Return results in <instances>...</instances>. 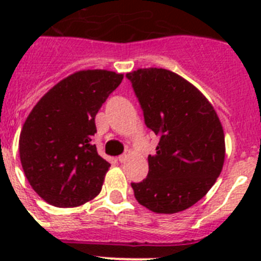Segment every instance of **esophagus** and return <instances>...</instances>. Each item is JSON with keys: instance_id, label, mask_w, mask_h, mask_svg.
<instances>
[{"instance_id": "1", "label": "esophagus", "mask_w": 261, "mask_h": 261, "mask_svg": "<svg viewBox=\"0 0 261 261\" xmlns=\"http://www.w3.org/2000/svg\"><path fill=\"white\" fill-rule=\"evenodd\" d=\"M129 155H130V151H129V150H125V153L121 154V155L119 156V162L124 163V162H125V161H126V159L129 158Z\"/></svg>"}]
</instances>
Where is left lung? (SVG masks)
I'll return each mask as SVG.
<instances>
[{
	"label": "left lung",
	"instance_id": "left-lung-1",
	"mask_svg": "<svg viewBox=\"0 0 261 261\" xmlns=\"http://www.w3.org/2000/svg\"><path fill=\"white\" fill-rule=\"evenodd\" d=\"M126 78L145 124L159 136L156 153L147 156V177L132 183L136 200L155 213L186 211L208 193L222 171V124L201 91L174 71L137 69Z\"/></svg>",
	"mask_w": 261,
	"mask_h": 261
}]
</instances>
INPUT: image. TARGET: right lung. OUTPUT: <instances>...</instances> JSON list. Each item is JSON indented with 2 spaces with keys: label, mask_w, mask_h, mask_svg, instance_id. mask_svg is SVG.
I'll return each instance as SVG.
<instances>
[{
  "label": "right lung",
  "mask_w": 261,
  "mask_h": 261,
  "mask_svg": "<svg viewBox=\"0 0 261 261\" xmlns=\"http://www.w3.org/2000/svg\"><path fill=\"white\" fill-rule=\"evenodd\" d=\"M124 75L80 70L60 81L32 108L19 136V156L32 190L57 208H74L102 190L110 163L93 144L95 116Z\"/></svg>",
  "instance_id": "add662e5"
}]
</instances>
